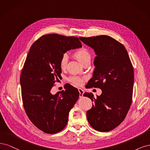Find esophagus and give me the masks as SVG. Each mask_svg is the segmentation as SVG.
<instances>
[{"mask_svg":"<svg viewBox=\"0 0 150 150\" xmlns=\"http://www.w3.org/2000/svg\"><path fill=\"white\" fill-rule=\"evenodd\" d=\"M78 90H79V93H80V98L83 97V93H84L83 90L82 89V88H79Z\"/></svg>","mask_w":150,"mask_h":150,"instance_id":"34e87169","label":"esophagus"}]
</instances>
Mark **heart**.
Returning a JSON list of instances; mask_svg holds the SVG:
<instances>
[{
	"label": "heart",
	"mask_w": 150,
	"mask_h": 150,
	"mask_svg": "<svg viewBox=\"0 0 150 150\" xmlns=\"http://www.w3.org/2000/svg\"><path fill=\"white\" fill-rule=\"evenodd\" d=\"M74 56L76 59L78 60L81 64H83L86 61L90 60L91 55L90 52L84 48H82L81 49L76 50L74 53ZM67 62H68V55L67 54H64L60 59V65L62 69H64L67 65ZM69 80L76 86H80L83 83V79H81L80 77L77 76H71L69 78Z\"/></svg>",
	"instance_id": "b5f03b06"
}]
</instances>
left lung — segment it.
<instances>
[{"instance_id": "1", "label": "left lung", "mask_w": 150, "mask_h": 150, "mask_svg": "<svg viewBox=\"0 0 150 150\" xmlns=\"http://www.w3.org/2000/svg\"><path fill=\"white\" fill-rule=\"evenodd\" d=\"M80 40L93 49L96 55L93 77L87 87L102 91L96 97L91 93L83 94L94 102L86 117L95 129L109 132L123 122L131 106L133 67L124 45L111 37H80Z\"/></svg>"}]
</instances>
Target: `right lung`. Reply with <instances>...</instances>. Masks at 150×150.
Here are the masks:
<instances>
[{"mask_svg":"<svg viewBox=\"0 0 150 150\" xmlns=\"http://www.w3.org/2000/svg\"><path fill=\"white\" fill-rule=\"evenodd\" d=\"M81 47L79 38L52 33L38 38L28 52L20 78L23 107L32 123L46 133L65 127L79 99L78 89L70 84L55 95L50 90L62 73V56Z\"/></svg>","mask_w":150,"mask_h":150,"instance_id":"obj_1","label":"right lung"}]
</instances>
